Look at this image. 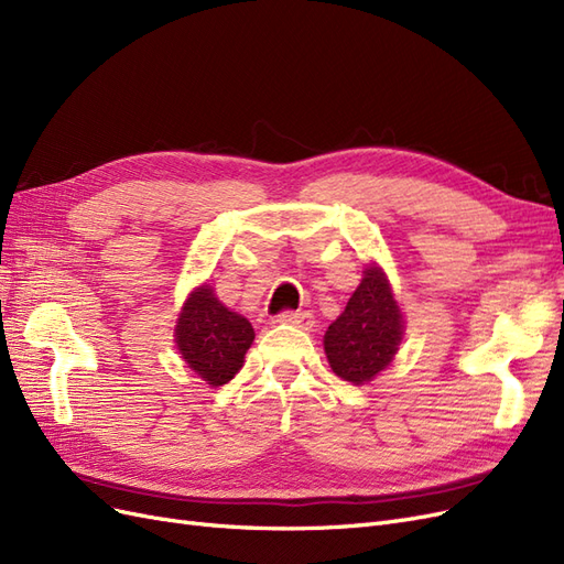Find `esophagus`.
<instances>
[{"label": "esophagus", "mask_w": 564, "mask_h": 564, "mask_svg": "<svg viewBox=\"0 0 564 564\" xmlns=\"http://www.w3.org/2000/svg\"><path fill=\"white\" fill-rule=\"evenodd\" d=\"M280 322H286V324H294V327H301V329H313V313L308 311H284L280 315Z\"/></svg>", "instance_id": "obj_1"}]
</instances>
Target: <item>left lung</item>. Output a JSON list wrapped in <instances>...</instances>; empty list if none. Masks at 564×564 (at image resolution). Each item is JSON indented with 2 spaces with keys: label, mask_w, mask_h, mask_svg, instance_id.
<instances>
[{
  "label": "left lung",
  "mask_w": 564,
  "mask_h": 564,
  "mask_svg": "<svg viewBox=\"0 0 564 564\" xmlns=\"http://www.w3.org/2000/svg\"><path fill=\"white\" fill-rule=\"evenodd\" d=\"M404 334L400 305L379 265H367L346 311L324 334V352L336 377L369 383L392 362Z\"/></svg>",
  "instance_id": "obj_1"
}]
</instances>
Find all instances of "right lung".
I'll use <instances>...</instances> for the list:
<instances>
[{
	"label": "right lung",
	"instance_id": "obj_1",
	"mask_svg": "<svg viewBox=\"0 0 564 564\" xmlns=\"http://www.w3.org/2000/svg\"><path fill=\"white\" fill-rule=\"evenodd\" d=\"M174 336L185 365L209 386H224L242 369L253 329L202 284L183 303Z\"/></svg>",
	"mask_w": 564,
	"mask_h": 564
}]
</instances>
